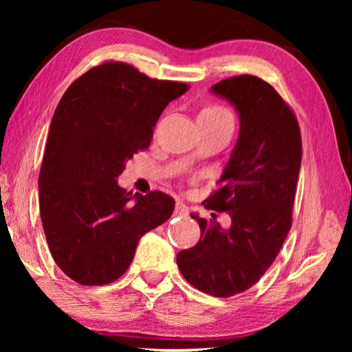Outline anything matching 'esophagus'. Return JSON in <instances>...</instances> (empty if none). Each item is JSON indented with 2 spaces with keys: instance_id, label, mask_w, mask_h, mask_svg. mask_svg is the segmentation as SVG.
<instances>
[{
  "instance_id": "1",
  "label": "esophagus",
  "mask_w": 352,
  "mask_h": 352,
  "mask_svg": "<svg viewBox=\"0 0 352 352\" xmlns=\"http://www.w3.org/2000/svg\"><path fill=\"white\" fill-rule=\"evenodd\" d=\"M175 214H177V216H187V214H189V208H187V206L182 204V201H177Z\"/></svg>"
}]
</instances>
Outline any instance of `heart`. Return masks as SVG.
I'll return each instance as SVG.
<instances>
[{
	"label": "heart",
	"instance_id": "obj_1",
	"mask_svg": "<svg viewBox=\"0 0 352 352\" xmlns=\"http://www.w3.org/2000/svg\"><path fill=\"white\" fill-rule=\"evenodd\" d=\"M200 117H206V118H219V117H232V113L229 112L228 109L221 107L218 104H208L201 109Z\"/></svg>",
	"mask_w": 352,
	"mask_h": 352
}]
</instances>
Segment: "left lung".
<instances>
[{"label": "left lung", "instance_id": "1", "mask_svg": "<svg viewBox=\"0 0 352 352\" xmlns=\"http://www.w3.org/2000/svg\"><path fill=\"white\" fill-rule=\"evenodd\" d=\"M211 93L223 96L240 115V134L221 176V186L204 201L226 211L230 228L190 214L200 226L195 247L177 253L187 282L218 298L253 287L277 258L292 228L302 144L290 105L267 81L253 75L226 78Z\"/></svg>", "mask_w": 352, "mask_h": 352}]
</instances>
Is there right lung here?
<instances>
[{
  "label": "right lung",
  "instance_id": "obj_1",
  "mask_svg": "<svg viewBox=\"0 0 352 352\" xmlns=\"http://www.w3.org/2000/svg\"><path fill=\"white\" fill-rule=\"evenodd\" d=\"M187 89L107 60L62 96L38 177L40 214L56 264L80 285L122 277L139 239L173 214V197L158 190L131 195L117 177L126 160L151 146L162 112Z\"/></svg>",
  "mask_w": 352,
  "mask_h": 352
}]
</instances>
